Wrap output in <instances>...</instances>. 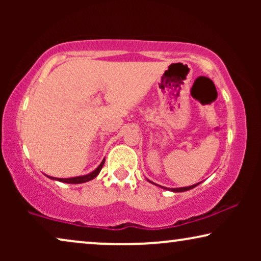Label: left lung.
Masks as SVG:
<instances>
[{
    "instance_id": "8db88e82",
    "label": "left lung",
    "mask_w": 261,
    "mask_h": 261,
    "mask_svg": "<svg viewBox=\"0 0 261 261\" xmlns=\"http://www.w3.org/2000/svg\"><path fill=\"white\" fill-rule=\"evenodd\" d=\"M152 183V181H151ZM199 183H197V184H194V185H191V187H185V188H176V189H170L171 191H173V192H183V191H188V190H190V189H194L195 187H197ZM163 188V187H162ZM164 189H167V188H164Z\"/></svg>"
}]
</instances>
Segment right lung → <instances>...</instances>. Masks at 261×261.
Masks as SVG:
<instances>
[{
  "instance_id": "obj_1",
  "label": "right lung",
  "mask_w": 261,
  "mask_h": 261,
  "mask_svg": "<svg viewBox=\"0 0 261 261\" xmlns=\"http://www.w3.org/2000/svg\"><path fill=\"white\" fill-rule=\"evenodd\" d=\"M103 164H105V159L102 160V163L99 164L98 167L96 170L92 171L91 173L85 174V176H80V177H72V178H52V179H57L59 181H63V183H69V184H81V183H85V181H89L97 176L99 173V171L102 170Z\"/></svg>"
}]
</instances>
